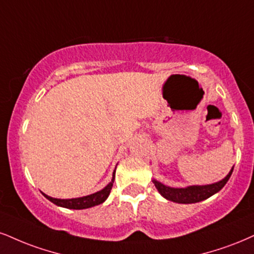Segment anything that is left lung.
I'll return each instance as SVG.
<instances>
[{
	"label": "left lung",
	"mask_w": 254,
	"mask_h": 254,
	"mask_svg": "<svg viewBox=\"0 0 254 254\" xmlns=\"http://www.w3.org/2000/svg\"><path fill=\"white\" fill-rule=\"evenodd\" d=\"M232 173H233V168H232L230 174L221 181L213 183V185L191 186V187L187 188H170L162 185L161 182L156 181V180H154L152 182H154L155 187L157 188V190L160 191L162 196L166 197L167 200L173 201V202L176 203H195L206 200V198L218 193L219 190H221L222 187L230 180Z\"/></svg>",
	"instance_id": "obj_1"
}]
</instances>
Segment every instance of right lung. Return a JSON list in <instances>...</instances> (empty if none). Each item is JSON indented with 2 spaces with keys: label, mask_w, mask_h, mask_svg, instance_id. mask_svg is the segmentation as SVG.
<instances>
[{
  "label": "right lung",
  "mask_w": 254,
  "mask_h": 254,
  "mask_svg": "<svg viewBox=\"0 0 254 254\" xmlns=\"http://www.w3.org/2000/svg\"><path fill=\"white\" fill-rule=\"evenodd\" d=\"M114 181H115V173L114 176H112L111 182L106 186L105 188L102 189V190L97 191V193L87 195V196H82V197H77V198H68V200H61V198H54L48 196V195H45L46 198L53 202L57 206L64 207V208H69V209H85V208H90V207L97 206V204L103 203L104 201L106 200L109 196L110 191H111L112 186H114Z\"/></svg>",
  "instance_id": "1"
}]
</instances>
